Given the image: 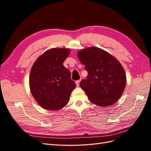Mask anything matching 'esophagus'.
Instances as JSON below:
<instances>
[{
  "instance_id": "esophagus-1",
  "label": "esophagus",
  "mask_w": 151,
  "mask_h": 151,
  "mask_svg": "<svg viewBox=\"0 0 151 151\" xmlns=\"http://www.w3.org/2000/svg\"><path fill=\"white\" fill-rule=\"evenodd\" d=\"M79 83H80V80H78V81H76V86H79Z\"/></svg>"
}]
</instances>
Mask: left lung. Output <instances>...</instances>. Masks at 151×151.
Returning <instances> with one entry per match:
<instances>
[{
  "instance_id": "8db88e82",
  "label": "left lung",
  "mask_w": 151,
  "mask_h": 151,
  "mask_svg": "<svg viewBox=\"0 0 151 151\" xmlns=\"http://www.w3.org/2000/svg\"><path fill=\"white\" fill-rule=\"evenodd\" d=\"M77 56L88 74L80 82V86L91 102L100 106L115 103L126 86V74L116 59L97 47L86 48Z\"/></svg>"
}]
</instances>
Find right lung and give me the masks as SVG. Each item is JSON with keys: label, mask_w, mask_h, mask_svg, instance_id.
Wrapping results in <instances>:
<instances>
[{"label": "right lung", "mask_w": 151, "mask_h": 151, "mask_svg": "<svg viewBox=\"0 0 151 151\" xmlns=\"http://www.w3.org/2000/svg\"><path fill=\"white\" fill-rule=\"evenodd\" d=\"M70 50L52 48L43 53L31 70L29 87L32 95L42 108L58 110L67 104L76 83L70 72L63 65Z\"/></svg>", "instance_id": "obj_1"}]
</instances>
